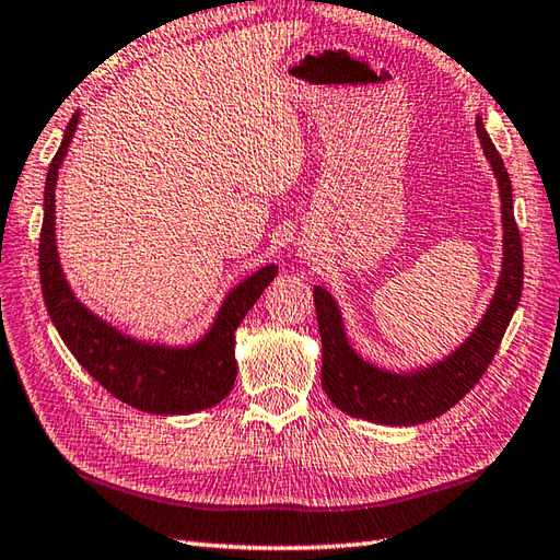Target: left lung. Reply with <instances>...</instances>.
Instances as JSON below:
<instances>
[{"instance_id": "1", "label": "left lung", "mask_w": 560, "mask_h": 560, "mask_svg": "<svg viewBox=\"0 0 560 560\" xmlns=\"http://www.w3.org/2000/svg\"><path fill=\"white\" fill-rule=\"evenodd\" d=\"M477 135L501 192L503 261L493 299L481 323L464 343L443 361L413 368L409 373L387 371L365 361L351 347L341 311L331 293L323 287L313 289L319 339H323V387L327 397L353 419L385 425H416L438 419L479 383L517 311L525 267H522V241L513 213V185L481 117H477Z\"/></svg>"}]
</instances>
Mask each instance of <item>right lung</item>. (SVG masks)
<instances>
[{
  "label": "right lung",
  "instance_id": "obj_1",
  "mask_svg": "<svg viewBox=\"0 0 560 560\" xmlns=\"http://www.w3.org/2000/svg\"><path fill=\"white\" fill-rule=\"evenodd\" d=\"M77 110L65 129L50 171L45 177L43 231H40V287L52 325L83 371L113 397L147 413H195L229 397L233 389L235 329L247 311L277 277L279 267L267 265L233 287L213 317L211 327L195 343L171 347L125 335L83 305L59 265L55 241V187L62 161L77 132Z\"/></svg>",
  "mask_w": 560,
  "mask_h": 560
}]
</instances>
